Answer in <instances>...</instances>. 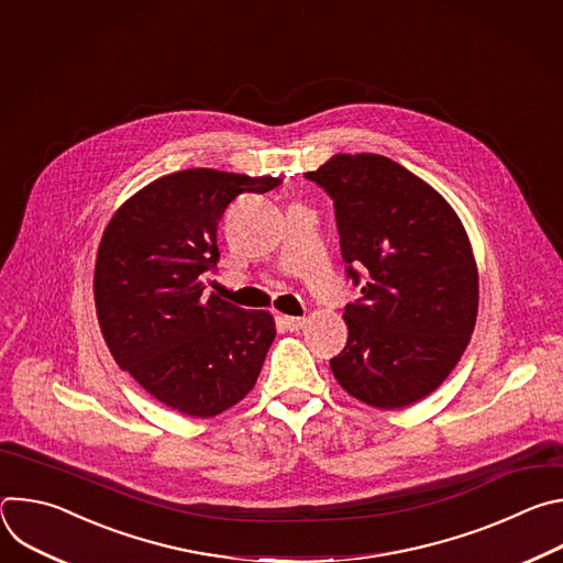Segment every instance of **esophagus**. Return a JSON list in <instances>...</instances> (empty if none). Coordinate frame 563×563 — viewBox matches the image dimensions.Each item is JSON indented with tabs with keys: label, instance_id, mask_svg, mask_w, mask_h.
<instances>
[{
	"label": "esophagus",
	"instance_id": "1",
	"mask_svg": "<svg viewBox=\"0 0 563 563\" xmlns=\"http://www.w3.org/2000/svg\"><path fill=\"white\" fill-rule=\"evenodd\" d=\"M280 323L289 330V332H298L307 325V318H300V316H283Z\"/></svg>",
	"mask_w": 563,
	"mask_h": 563
}]
</instances>
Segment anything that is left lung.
Returning a JSON list of instances; mask_svg holds the SVG:
<instances>
[{"label": "left lung", "mask_w": 563, "mask_h": 563, "mask_svg": "<svg viewBox=\"0 0 563 563\" xmlns=\"http://www.w3.org/2000/svg\"><path fill=\"white\" fill-rule=\"evenodd\" d=\"M305 178L334 200L347 278L365 274L332 372L372 408L417 404L454 369L476 323L467 233L441 194L385 155L339 153Z\"/></svg>", "instance_id": "left-lung-1"}]
</instances>
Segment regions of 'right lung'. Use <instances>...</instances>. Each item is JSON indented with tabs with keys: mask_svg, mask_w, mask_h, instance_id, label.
Segmentation results:
<instances>
[{
	"mask_svg": "<svg viewBox=\"0 0 563 563\" xmlns=\"http://www.w3.org/2000/svg\"><path fill=\"white\" fill-rule=\"evenodd\" d=\"M278 185L269 176L176 172L131 196L104 229L93 276L102 336L115 363L172 410L216 417L256 385L276 336L272 313L205 289L229 202Z\"/></svg>",
	"mask_w": 563,
	"mask_h": 563,
	"instance_id": "add662e5",
	"label": "right lung"
}]
</instances>
